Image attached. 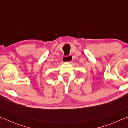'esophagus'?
I'll return each instance as SVG.
<instances>
[{"instance_id": "1", "label": "esophagus", "mask_w": 128, "mask_h": 128, "mask_svg": "<svg viewBox=\"0 0 128 128\" xmlns=\"http://www.w3.org/2000/svg\"><path fill=\"white\" fill-rule=\"evenodd\" d=\"M73 60V56L72 55H69L67 56H63L62 58V60L64 62H70L72 61Z\"/></svg>"}]
</instances>
